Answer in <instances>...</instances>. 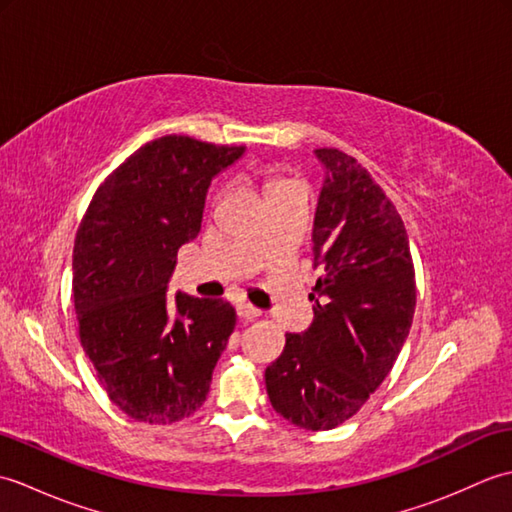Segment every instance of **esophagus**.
<instances>
[{"label":"esophagus","instance_id":"34e87169","mask_svg":"<svg viewBox=\"0 0 512 512\" xmlns=\"http://www.w3.org/2000/svg\"><path fill=\"white\" fill-rule=\"evenodd\" d=\"M259 312L257 308H253L250 306V303H237V317L242 319V321H250V319H257L259 317Z\"/></svg>","mask_w":512,"mask_h":512}]
</instances>
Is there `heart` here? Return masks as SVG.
Returning a JSON list of instances; mask_svg holds the SVG:
<instances>
[{
    "mask_svg": "<svg viewBox=\"0 0 512 512\" xmlns=\"http://www.w3.org/2000/svg\"><path fill=\"white\" fill-rule=\"evenodd\" d=\"M281 184H288V182H286V180H281V182H277V184H275V187H281ZM275 187H273V189H275Z\"/></svg>",
    "mask_w": 512,
    "mask_h": 512,
    "instance_id": "1",
    "label": "heart"
}]
</instances>
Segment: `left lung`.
I'll return each mask as SVG.
<instances>
[{"instance_id": "obj_1", "label": "left lung", "mask_w": 512, "mask_h": 512, "mask_svg": "<svg viewBox=\"0 0 512 512\" xmlns=\"http://www.w3.org/2000/svg\"><path fill=\"white\" fill-rule=\"evenodd\" d=\"M317 156L325 182L312 233L314 321L286 334L266 391L279 416L328 431L361 411L394 367L416 310V270L405 224L369 171L341 149Z\"/></svg>"}]
</instances>
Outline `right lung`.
<instances>
[{
	"mask_svg": "<svg viewBox=\"0 0 512 512\" xmlns=\"http://www.w3.org/2000/svg\"><path fill=\"white\" fill-rule=\"evenodd\" d=\"M244 145L162 136L136 149L96 189L74 239L72 299L83 352L129 418L173 424L209 394L217 358L235 330L220 299L167 281L182 244L198 237L206 189Z\"/></svg>",
	"mask_w": 512,
	"mask_h": 512,
	"instance_id": "right-lung-1",
	"label": "right lung"
}]
</instances>
